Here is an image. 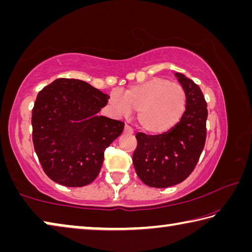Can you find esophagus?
I'll list each match as a JSON object with an SVG mask.
<instances>
[{"label":"esophagus","instance_id":"1","mask_svg":"<svg viewBox=\"0 0 252 252\" xmlns=\"http://www.w3.org/2000/svg\"><path fill=\"white\" fill-rule=\"evenodd\" d=\"M125 132H126V133L132 134V132H133V131H132V129H131V127H130L129 126H126H126H125Z\"/></svg>","mask_w":252,"mask_h":252}]
</instances>
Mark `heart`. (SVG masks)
<instances>
[{
	"label": "heart",
	"instance_id": "obj_1",
	"mask_svg": "<svg viewBox=\"0 0 252 252\" xmlns=\"http://www.w3.org/2000/svg\"><path fill=\"white\" fill-rule=\"evenodd\" d=\"M186 92L181 85L163 78H155L134 85L125 97L114 91L110 94L109 105L118 116H130L138 111L140 129L159 134L172 127L186 110Z\"/></svg>",
	"mask_w": 252,
	"mask_h": 252
}]
</instances>
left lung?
I'll return each mask as SVG.
<instances>
[{
  "mask_svg": "<svg viewBox=\"0 0 252 252\" xmlns=\"http://www.w3.org/2000/svg\"><path fill=\"white\" fill-rule=\"evenodd\" d=\"M176 76L187 96L181 120L162 134H135L138 146L132 161L138 177L149 187L168 188L186 180L206 143L208 110L202 91L185 74Z\"/></svg>",
  "mask_w": 252,
  "mask_h": 252,
  "instance_id": "1",
  "label": "left lung"
}]
</instances>
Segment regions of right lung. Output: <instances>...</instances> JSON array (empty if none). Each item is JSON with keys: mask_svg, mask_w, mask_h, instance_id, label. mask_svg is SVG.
<instances>
[{"mask_svg": "<svg viewBox=\"0 0 252 252\" xmlns=\"http://www.w3.org/2000/svg\"><path fill=\"white\" fill-rule=\"evenodd\" d=\"M109 95L84 81L57 79L42 89L32 110L34 150L51 180L84 187L99 174L104 150L125 123L97 116Z\"/></svg>", "mask_w": 252, "mask_h": 252, "instance_id": "add662e5", "label": "right lung"}]
</instances>
